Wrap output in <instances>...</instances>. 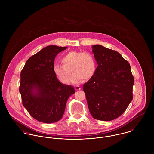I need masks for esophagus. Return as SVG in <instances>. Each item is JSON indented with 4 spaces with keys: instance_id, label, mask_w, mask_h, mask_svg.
I'll return each mask as SVG.
<instances>
[{
    "instance_id": "1",
    "label": "esophagus",
    "mask_w": 154,
    "mask_h": 154,
    "mask_svg": "<svg viewBox=\"0 0 154 154\" xmlns=\"http://www.w3.org/2000/svg\"><path fill=\"white\" fill-rule=\"evenodd\" d=\"M75 89L76 90L78 91V90H80V89H81V87H80L79 86H75Z\"/></svg>"
}]
</instances>
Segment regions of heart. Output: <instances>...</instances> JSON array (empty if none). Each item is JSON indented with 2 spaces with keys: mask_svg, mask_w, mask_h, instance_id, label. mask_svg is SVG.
<instances>
[{
  "mask_svg": "<svg viewBox=\"0 0 154 154\" xmlns=\"http://www.w3.org/2000/svg\"><path fill=\"white\" fill-rule=\"evenodd\" d=\"M63 65L54 63L53 72L58 79L63 84L69 82L71 71L73 73L70 79L72 83H78L92 78L96 70V63L94 56L88 52L72 51L61 58Z\"/></svg>",
  "mask_w": 154,
  "mask_h": 154,
  "instance_id": "heart-1",
  "label": "heart"
}]
</instances>
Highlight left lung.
Listing matches in <instances>:
<instances>
[{
    "mask_svg": "<svg viewBox=\"0 0 154 154\" xmlns=\"http://www.w3.org/2000/svg\"><path fill=\"white\" fill-rule=\"evenodd\" d=\"M92 48L98 66L83 89L93 118L111 121L132 101L134 78L129 63L119 53L99 44Z\"/></svg>",
    "mask_w": 154,
    "mask_h": 154,
    "instance_id": "left-lung-1",
    "label": "left lung"
}]
</instances>
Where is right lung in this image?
Instances as JSON below:
<instances>
[{"instance_id": "right-lung-1", "label": "right lung", "mask_w": 154, "mask_h": 154, "mask_svg": "<svg viewBox=\"0 0 154 154\" xmlns=\"http://www.w3.org/2000/svg\"><path fill=\"white\" fill-rule=\"evenodd\" d=\"M66 48L54 45L44 47L27 60L21 71L20 92L23 106L39 122L60 120L68 98L75 92L73 86L58 80L53 69L56 56Z\"/></svg>"}]
</instances>
